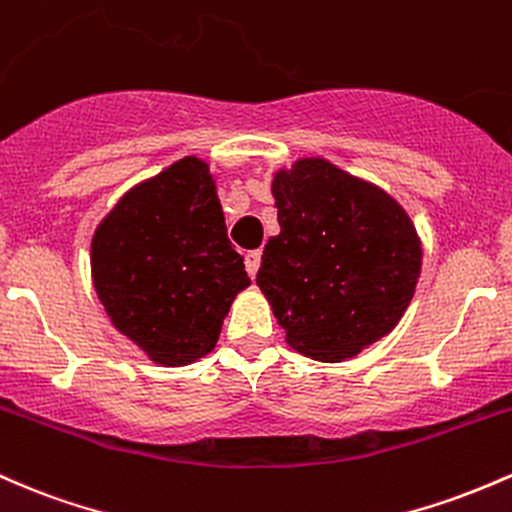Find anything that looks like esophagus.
Here are the masks:
<instances>
[{
  "mask_svg": "<svg viewBox=\"0 0 512 512\" xmlns=\"http://www.w3.org/2000/svg\"><path fill=\"white\" fill-rule=\"evenodd\" d=\"M244 263H246V273L251 275V278H256L258 273V266H261V251H249V254L244 256Z\"/></svg>",
  "mask_w": 512,
  "mask_h": 512,
  "instance_id": "esophagus-1",
  "label": "esophagus"
}]
</instances>
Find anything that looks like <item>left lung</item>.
<instances>
[{
	"label": "left lung",
	"instance_id": "obj_1",
	"mask_svg": "<svg viewBox=\"0 0 512 512\" xmlns=\"http://www.w3.org/2000/svg\"><path fill=\"white\" fill-rule=\"evenodd\" d=\"M271 191L280 234L256 285L297 353L353 358L399 324L416 292L423 246L409 212L321 157L275 171Z\"/></svg>",
	"mask_w": 512,
	"mask_h": 512
}]
</instances>
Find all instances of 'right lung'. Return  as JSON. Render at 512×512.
Wrapping results in <instances>:
<instances>
[{"instance_id":"right-lung-1","label":"right lung","mask_w":512,"mask_h":512,"mask_svg":"<svg viewBox=\"0 0 512 512\" xmlns=\"http://www.w3.org/2000/svg\"><path fill=\"white\" fill-rule=\"evenodd\" d=\"M91 280L111 324L152 363L191 365L215 348L251 280L208 162L183 157L118 200L91 239Z\"/></svg>"}]
</instances>
